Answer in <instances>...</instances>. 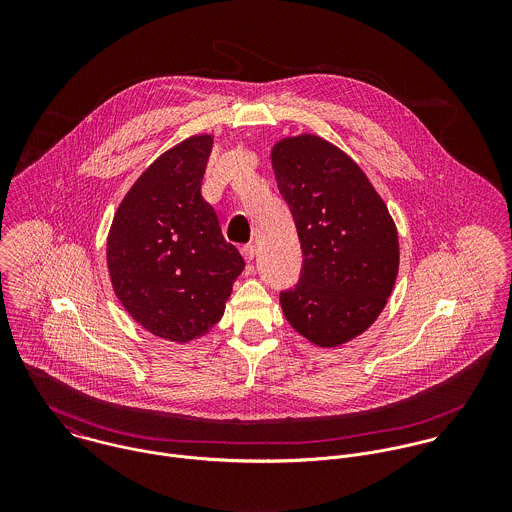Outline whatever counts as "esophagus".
I'll return each mask as SVG.
<instances>
[{
	"label": "esophagus",
	"mask_w": 512,
	"mask_h": 512,
	"mask_svg": "<svg viewBox=\"0 0 512 512\" xmlns=\"http://www.w3.org/2000/svg\"><path fill=\"white\" fill-rule=\"evenodd\" d=\"M240 252H242V256H244L246 262H252L254 256H256V246H254V244H244V246L240 248Z\"/></svg>",
	"instance_id": "esophagus-1"
}]
</instances>
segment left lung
Wrapping results in <instances>:
<instances>
[{"label":"left lung","mask_w":512,"mask_h":512,"mask_svg":"<svg viewBox=\"0 0 512 512\" xmlns=\"http://www.w3.org/2000/svg\"><path fill=\"white\" fill-rule=\"evenodd\" d=\"M278 189L292 211L303 252L299 282L280 293L293 329L319 347L366 331L398 276V232L363 169L311 134L272 149Z\"/></svg>","instance_id":"8db88e82"}]
</instances>
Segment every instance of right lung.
<instances>
[{
    "label": "right lung",
    "instance_id": "right-lung-1",
    "mask_svg": "<svg viewBox=\"0 0 512 512\" xmlns=\"http://www.w3.org/2000/svg\"><path fill=\"white\" fill-rule=\"evenodd\" d=\"M211 149L213 136H193L159 155L120 203L108 234L114 292L144 329L167 341L205 335L244 270L201 195Z\"/></svg>",
    "mask_w": 512,
    "mask_h": 512
}]
</instances>
